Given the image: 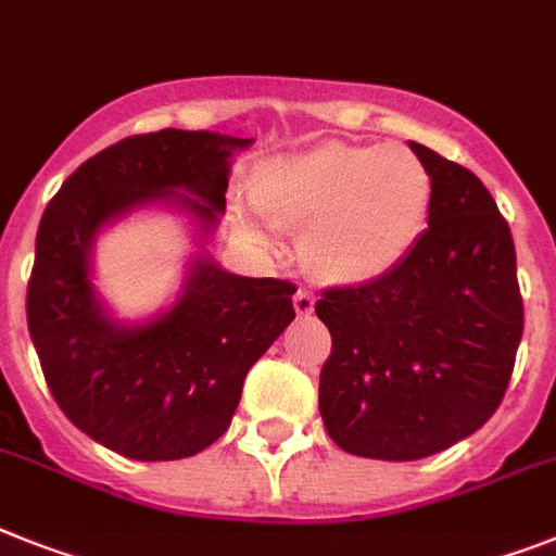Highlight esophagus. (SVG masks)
Here are the masks:
<instances>
[{
  "label": "esophagus",
  "instance_id": "esophagus-1",
  "mask_svg": "<svg viewBox=\"0 0 556 556\" xmlns=\"http://www.w3.org/2000/svg\"><path fill=\"white\" fill-rule=\"evenodd\" d=\"M292 304H295L298 315H309V312L315 309V292L306 287H301L295 292V298H292Z\"/></svg>",
  "mask_w": 556,
  "mask_h": 556
}]
</instances>
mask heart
Returning a JSON list of instances; mask_svg holds the SVG:
<instances>
[{"label":"heart","instance_id":"1","mask_svg":"<svg viewBox=\"0 0 556 556\" xmlns=\"http://www.w3.org/2000/svg\"><path fill=\"white\" fill-rule=\"evenodd\" d=\"M252 204L273 227L304 229L301 255L327 283H369L392 273L424 232L432 173L409 147L327 144L273 159Z\"/></svg>","mask_w":556,"mask_h":556}]
</instances>
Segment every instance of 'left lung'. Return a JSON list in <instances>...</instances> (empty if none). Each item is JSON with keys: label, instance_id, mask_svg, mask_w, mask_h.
Segmentation results:
<instances>
[{"label": "left lung", "instance_id": "1", "mask_svg": "<svg viewBox=\"0 0 556 556\" xmlns=\"http://www.w3.org/2000/svg\"><path fill=\"white\" fill-rule=\"evenodd\" d=\"M432 173L429 229L378 281L327 289L318 409L343 452L420 460L503 403L522 338L511 229L483 181L409 141Z\"/></svg>", "mask_w": 556, "mask_h": 556}]
</instances>
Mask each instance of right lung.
I'll list each match as a JSON object with an SVG mask.
<instances>
[{
    "mask_svg": "<svg viewBox=\"0 0 556 556\" xmlns=\"http://www.w3.org/2000/svg\"><path fill=\"white\" fill-rule=\"evenodd\" d=\"M250 144L173 127L130 136L87 159L41 215L27 281L30 341L64 417L122 457L181 460L222 438L250 366L295 318L298 287L195 258L173 309L118 327L90 283L96 232L159 199H176L213 229L227 206L229 159Z\"/></svg>",
    "mask_w": 556,
    "mask_h": 556,
    "instance_id": "obj_1",
    "label": "right lung"
}]
</instances>
